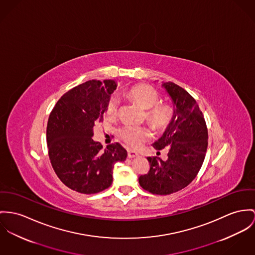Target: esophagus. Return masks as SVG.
Segmentation results:
<instances>
[{
    "instance_id": "obj_1",
    "label": "esophagus",
    "mask_w": 255,
    "mask_h": 255,
    "mask_svg": "<svg viewBox=\"0 0 255 255\" xmlns=\"http://www.w3.org/2000/svg\"><path fill=\"white\" fill-rule=\"evenodd\" d=\"M137 154L136 151L134 150H131V149H128V158H134V157H137Z\"/></svg>"
}]
</instances>
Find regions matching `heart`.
<instances>
[{"label":"heart","instance_id":"heart-1","mask_svg":"<svg viewBox=\"0 0 255 255\" xmlns=\"http://www.w3.org/2000/svg\"><path fill=\"white\" fill-rule=\"evenodd\" d=\"M128 96L147 110L148 121L157 128L166 127L173 118V110L167 104H158L160 96L152 86L139 84L128 91ZM119 108V100L117 96L111 97L106 106V115L109 118H117ZM122 138L133 147L139 146L143 141L149 138L151 134L148 129L135 125H125L120 130Z\"/></svg>","mask_w":255,"mask_h":255}]
</instances>
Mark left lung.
I'll list each match as a JSON object with an SVG mask.
<instances>
[{
	"label": "left lung",
	"mask_w": 255,
	"mask_h": 255,
	"mask_svg": "<svg viewBox=\"0 0 255 255\" xmlns=\"http://www.w3.org/2000/svg\"><path fill=\"white\" fill-rule=\"evenodd\" d=\"M162 86L173 101L174 115L152 145L156 150L166 147L168 158L147 157L150 169L138 182L152 194L169 195L186 187L200 171L208 147V129L195 99L186 90L171 81Z\"/></svg>",
	"instance_id": "8db88e82"
}]
</instances>
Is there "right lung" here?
Wrapping results in <instances>:
<instances>
[{"label":"right lung","mask_w":255,"mask_h":255,"mask_svg":"<svg viewBox=\"0 0 255 255\" xmlns=\"http://www.w3.org/2000/svg\"><path fill=\"white\" fill-rule=\"evenodd\" d=\"M117 87L113 79L79 84L60 98L48 118L46 141L53 170L66 186L79 193L94 194L109 188L115 164L127 157L120 143L103 148L92 138L95 122L103 121Z\"/></svg>","instance_id":"obj_1"}]
</instances>
